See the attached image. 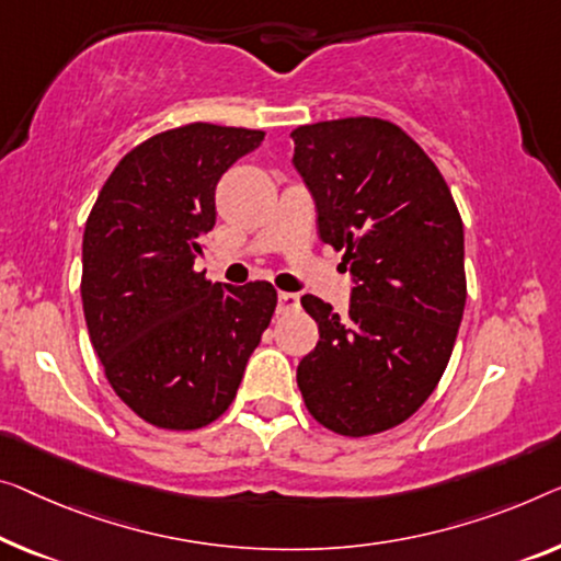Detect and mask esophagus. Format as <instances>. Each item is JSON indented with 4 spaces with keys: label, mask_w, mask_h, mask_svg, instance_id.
<instances>
[{
    "label": "esophagus",
    "mask_w": 561,
    "mask_h": 561,
    "mask_svg": "<svg viewBox=\"0 0 561 561\" xmlns=\"http://www.w3.org/2000/svg\"><path fill=\"white\" fill-rule=\"evenodd\" d=\"M299 309V295H291V291H279V302H277V312L279 314H289Z\"/></svg>",
    "instance_id": "obj_1"
}]
</instances>
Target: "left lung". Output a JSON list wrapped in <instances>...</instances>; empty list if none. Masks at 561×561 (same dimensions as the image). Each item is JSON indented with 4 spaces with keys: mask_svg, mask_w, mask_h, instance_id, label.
<instances>
[{
    "mask_svg": "<svg viewBox=\"0 0 561 561\" xmlns=\"http://www.w3.org/2000/svg\"><path fill=\"white\" fill-rule=\"evenodd\" d=\"M320 239L355 279L347 317L320 297V328L297 367L317 423L363 438L408 421L454 353L466 307L463 221L446 179L396 123L340 118L291 130Z\"/></svg>",
    "mask_w": 561,
    "mask_h": 561,
    "instance_id": "8db88e82",
    "label": "left lung"
}]
</instances>
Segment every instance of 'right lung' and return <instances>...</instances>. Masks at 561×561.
Listing matches in <instances>:
<instances>
[{"mask_svg": "<svg viewBox=\"0 0 561 561\" xmlns=\"http://www.w3.org/2000/svg\"><path fill=\"white\" fill-rule=\"evenodd\" d=\"M264 130L188 123L121 158L82 233V309L105 378L156 428L196 431L227 413L277 289L208 282L201 233L216 183Z\"/></svg>", "mask_w": 561, "mask_h": 561, "instance_id": "add662e5", "label": "right lung"}]
</instances>
